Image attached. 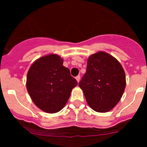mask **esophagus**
Listing matches in <instances>:
<instances>
[{
    "label": "esophagus",
    "instance_id": "esophagus-1",
    "mask_svg": "<svg viewBox=\"0 0 147 147\" xmlns=\"http://www.w3.org/2000/svg\"><path fill=\"white\" fill-rule=\"evenodd\" d=\"M75 79L77 80L78 82H79L80 80V75H78V76H77L76 78H75Z\"/></svg>",
    "mask_w": 147,
    "mask_h": 147
}]
</instances>
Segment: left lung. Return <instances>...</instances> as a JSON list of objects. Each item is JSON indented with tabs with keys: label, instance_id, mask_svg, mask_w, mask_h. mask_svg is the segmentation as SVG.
Here are the masks:
<instances>
[{
	"label": "left lung",
	"instance_id": "obj_1",
	"mask_svg": "<svg viewBox=\"0 0 147 147\" xmlns=\"http://www.w3.org/2000/svg\"><path fill=\"white\" fill-rule=\"evenodd\" d=\"M79 86L89 106L97 112H107L119 102L126 87L125 72L116 58L105 52L92 55Z\"/></svg>",
	"mask_w": 147,
	"mask_h": 147
}]
</instances>
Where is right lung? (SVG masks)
<instances>
[{
  "label": "right lung",
  "mask_w": 147,
  "mask_h": 147,
  "mask_svg": "<svg viewBox=\"0 0 147 147\" xmlns=\"http://www.w3.org/2000/svg\"><path fill=\"white\" fill-rule=\"evenodd\" d=\"M59 55L50 54L38 59L30 66L27 75L26 87L32 102L47 113L61 110L78 82L63 65Z\"/></svg>",
  "instance_id": "right-lung-1"
}]
</instances>
